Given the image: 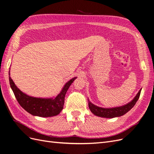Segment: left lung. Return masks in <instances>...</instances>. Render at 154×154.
I'll return each instance as SVG.
<instances>
[{
    "instance_id": "obj_1",
    "label": "left lung",
    "mask_w": 154,
    "mask_h": 154,
    "mask_svg": "<svg viewBox=\"0 0 154 154\" xmlns=\"http://www.w3.org/2000/svg\"><path fill=\"white\" fill-rule=\"evenodd\" d=\"M141 91V89L139 91L136 96L131 102L123 106L113 108H103L94 105L93 103H92L88 100L89 108H90L91 112L97 116L107 118H112L115 117L121 116L123 115H125V114L127 113L128 111H129L134 106L136 102L138 100L139 98H140Z\"/></svg>"
}]
</instances>
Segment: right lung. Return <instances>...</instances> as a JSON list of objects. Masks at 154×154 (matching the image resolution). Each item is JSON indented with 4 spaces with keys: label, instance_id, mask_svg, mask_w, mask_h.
Instances as JSON below:
<instances>
[{
    "label": "right lung",
    "instance_id": "obj_1",
    "mask_svg": "<svg viewBox=\"0 0 154 154\" xmlns=\"http://www.w3.org/2000/svg\"><path fill=\"white\" fill-rule=\"evenodd\" d=\"M9 80L10 86L18 102L22 108L31 115L39 117H51L59 115L63 109L64 97L69 87L77 77H73L64 86L60 93L54 98H42L29 96L17 87L10 77Z\"/></svg>",
    "mask_w": 154,
    "mask_h": 154
}]
</instances>
